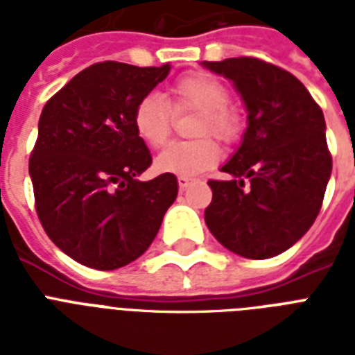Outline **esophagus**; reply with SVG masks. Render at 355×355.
<instances>
[{
    "instance_id": "1",
    "label": "esophagus",
    "mask_w": 355,
    "mask_h": 355,
    "mask_svg": "<svg viewBox=\"0 0 355 355\" xmlns=\"http://www.w3.org/2000/svg\"><path fill=\"white\" fill-rule=\"evenodd\" d=\"M189 184H191V178L189 177H182V175H180V177H178V186H180V188H188Z\"/></svg>"
}]
</instances>
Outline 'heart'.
<instances>
[{"mask_svg":"<svg viewBox=\"0 0 355 355\" xmlns=\"http://www.w3.org/2000/svg\"><path fill=\"white\" fill-rule=\"evenodd\" d=\"M230 103V90L221 79L206 71H193L178 77L167 88V96L147 94L136 103L132 125L139 139L149 147H162L173 128V112L197 110L193 136L199 139L167 145L156 156L155 167L160 173L191 177L208 171L219 160V145L232 144L241 132V118Z\"/></svg>","mask_w":355,"mask_h":355,"instance_id":"1","label":"heart"}]
</instances>
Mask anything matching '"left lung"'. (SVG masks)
<instances>
[{"label":"left lung","mask_w":355,"mask_h":355,"mask_svg":"<svg viewBox=\"0 0 355 355\" xmlns=\"http://www.w3.org/2000/svg\"><path fill=\"white\" fill-rule=\"evenodd\" d=\"M236 85L248 110L241 147L223 166L232 180H208L205 221L243 258L278 256L319 216L331 173L322 110L286 69L256 57L206 62Z\"/></svg>","instance_id":"1"}]
</instances>
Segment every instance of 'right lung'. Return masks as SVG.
Here are the masks:
<instances>
[{
  "mask_svg": "<svg viewBox=\"0 0 355 355\" xmlns=\"http://www.w3.org/2000/svg\"><path fill=\"white\" fill-rule=\"evenodd\" d=\"M167 73V64L96 62L42 110L29 158L36 214L49 239L86 267L114 270L139 258L177 199L173 173L136 180L153 158L134 130V107Z\"/></svg>",
  "mask_w": 355,
  "mask_h": 355,
  "instance_id": "1",
  "label": "right lung"
}]
</instances>
